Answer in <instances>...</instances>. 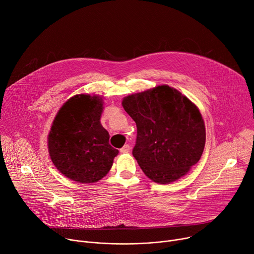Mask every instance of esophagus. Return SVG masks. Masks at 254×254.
I'll use <instances>...</instances> for the list:
<instances>
[{"mask_svg":"<svg viewBox=\"0 0 254 254\" xmlns=\"http://www.w3.org/2000/svg\"><path fill=\"white\" fill-rule=\"evenodd\" d=\"M129 151H130V147L128 146V144H126V146H124V147L120 150V152H121L122 154H127Z\"/></svg>","mask_w":254,"mask_h":254,"instance_id":"esophagus-1","label":"esophagus"}]
</instances>
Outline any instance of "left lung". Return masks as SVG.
Segmentation results:
<instances>
[{
	"label": "left lung",
	"mask_w": 254,
	"mask_h": 254,
	"mask_svg": "<svg viewBox=\"0 0 254 254\" xmlns=\"http://www.w3.org/2000/svg\"><path fill=\"white\" fill-rule=\"evenodd\" d=\"M122 104L137 128L132 155L154 182H175L199 162L206 141L205 124L187 96L165 84L129 94Z\"/></svg>",
	"instance_id": "obj_1"
}]
</instances>
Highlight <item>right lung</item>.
<instances>
[{"label": "right lung", "instance_id": "right-lung-1", "mask_svg": "<svg viewBox=\"0 0 254 254\" xmlns=\"http://www.w3.org/2000/svg\"><path fill=\"white\" fill-rule=\"evenodd\" d=\"M103 97L76 94L57 113L48 134V152L56 169L77 183L90 184L110 172L119 151L100 124Z\"/></svg>", "mask_w": 254, "mask_h": 254}]
</instances>
